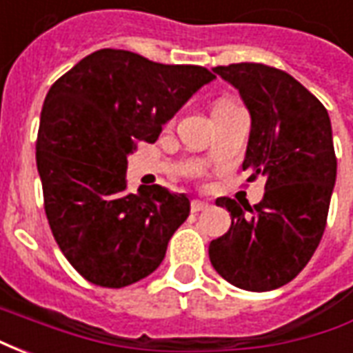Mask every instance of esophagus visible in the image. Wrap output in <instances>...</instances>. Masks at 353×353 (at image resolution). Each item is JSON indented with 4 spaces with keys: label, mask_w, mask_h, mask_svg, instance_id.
<instances>
[{
    "label": "esophagus",
    "mask_w": 353,
    "mask_h": 353,
    "mask_svg": "<svg viewBox=\"0 0 353 353\" xmlns=\"http://www.w3.org/2000/svg\"><path fill=\"white\" fill-rule=\"evenodd\" d=\"M208 206H210L208 202H202V200L194 199L191 202V212L192 214H199V212H204V210H208Z\"/></svg>",
    "instance_id": "1"
}]
</instances>
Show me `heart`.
Listing matches in <instances>:
<instances>
[{
	"mask_svg": "<svg viewBox=\"0 0 353 353\" xmlns=\"http://www.w3.org/2000/svg\"><path fill=\"white\" fill-rule=\"evenodd\" d=\"M221 103H230V101H225V100H221V101H217V103H215V105H221Z\"/></svg>",
	"mask_w": 353,
	"mask_h": 353,
	"instance_id": "heart-1",
	"label": "heart"
}]
</instances>
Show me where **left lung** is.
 Returning a JSON list of instances; mask_svg holds the SVG:
<instances>
[{
  "instance_id": "left-lung-1",
  "label": "left lung",
  "mask_w": 353,
  "mask_h": 353,
  "mask_svg": "<svg viewBox=\"0 0 353 353\" xmlns=\"http://www.w3.org/2000/svg\"><path fill=\"white\" fill-rule=\"evenodd\" d=\"M252 115L242 170L265 177L259 204L221 199L230 229L212 240L210 261L219 276L248 291L285 285L308 265L327 223L336 179L333 130L323 103L289 73L265 64L217 65Z\"/></svg>"
}]
</instances>
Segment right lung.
<instances>
[{
  "instance_id": "right-lung-1",
  "label": "right lung",
  "mask_w": 353,
  "mask_h": 353,
  "mask_svg": "<svg viewBox=\"0 0 353 353\" xmlns=\"http://www.w3.org/2000/svg\"><path fill=\"white\" fill-rule=\"evenodd\" d=\"M214 79L202 65L101 49L50 87L35 143L45 214L65 259L90 283L124 288L162 263L191 202L161 185L126 191V157L138 141H157L162 124Z\"/></svg>"
}]
</instances>
